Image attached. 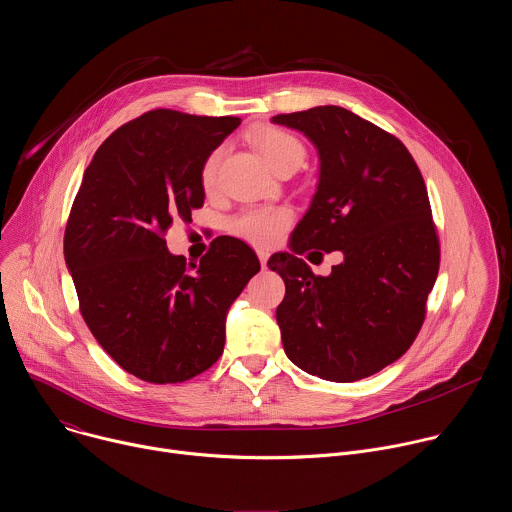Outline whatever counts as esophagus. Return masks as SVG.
Wrapping results in <instances>:
<instances>
[{
  "mask_svg": "<svg viewBox=\"0 0 512 512\" xmlns=\"http://www.w3.org/2000/svg\"><path fill=\"white\" fill-rule=\"evenodd\" d=\"M257 255H259V261H261V267L265 269V267H267V259H269V251L259 249V251H257Z\"/></svg>",
  "mask_w": 512,
  "mask_h": 512,
  "instance_id": "esophagus-1",
  "label": "esophagus"
}]
</instances>
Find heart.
Segmentation results:
<instances>
[{"instance_id":"obj_1","label":"heart","mask_w":512,"mask_h":512,"mask_svg":"<svg viewBox=\"0 0 512 512\" xmlns=\"http://www.w3.org/2000/svg\"><path fill=\"white\" fill-rule=\"evenodd\" d=\"M255 148L265 158V162L281 172L287 168H300L306 160L304 143L285 129L263 127L253 135ZM223 150H212L200 168V184L206 192H214L218 186V170H221ZM291 225V210L283 206H255L243 208L227 223V229L255 245H273L281 239L285 229Z\"/></svg>"}]
</instances>
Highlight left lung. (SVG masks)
I'll return each mask as SVG.
<instances>
[{
  "instance_id": "1",
  "label": "left lung",
  "mask_w": 512,
  "mask_h": 512,
  "mask_svg": "<svg viewBox=\"0 0 512 512\" xmlns=\"http://www.w3.org/2000/svg\"><path fill=\"white\" fill-rule=\"evenodd\" d=\"M273 121L304 131L320 154L318 192L291 253L267 263L285 281L275 312L285 354L326 381L367 379L409 350L440 271L423 176L401 139L348 109L326 105ZM312 248L340 250L345 261L316 276L297 257Z\"/></svg>"
}]
</instances>
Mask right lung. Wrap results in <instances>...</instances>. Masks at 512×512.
<instances>
[{
  "label": "right lung",
  "mask_w": 512,
  "mask_h": 512,
  "mask_svg": "<svg viewBox=\"0 0 512 512\" xmlns=\"http://www.w3.org/2000/svg\"><path fill=\"white\" fill-rule=\"evenodd\" d=\"M239 117L154 109L115 129L72 202L64 259L79 310L129 375L184 383L221 358L229 306L261 269L253 249L218 237L200 263L170 255L172 223L202 208L200 168Z\"/></svg>",
  "instance_id": "add662e5"
}]
</instances>
